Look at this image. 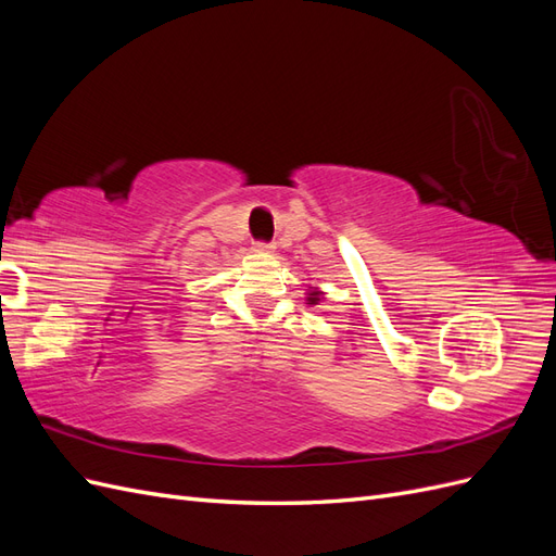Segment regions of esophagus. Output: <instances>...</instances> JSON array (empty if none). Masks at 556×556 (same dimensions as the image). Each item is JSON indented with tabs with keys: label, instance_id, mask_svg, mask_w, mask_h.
Returning <instances> with one entry per match:
<instances>
[{
	"label": "esophagus",
	"instance_id": "1",
	"mask_svg": "<svg viewBox=\"0 0 556 556\" xmlns=\"http://www.w3.org/2000/svg\"><path fill=\"white\" fill-rule=\"evenodd\" d=\"M255 250H257V252H271V250H274V243L257 241V243H255Z\"/></svg>",
	"mask_w": 556,
	"mask_h": 556
}]
</instances>
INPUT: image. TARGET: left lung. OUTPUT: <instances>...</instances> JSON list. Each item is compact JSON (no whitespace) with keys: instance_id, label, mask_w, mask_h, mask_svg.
<instances>
[{"instance_id":"8db88e82","label":"left lung","mask_w":556,"mask_h":556,"mask_svg":"<svg viewBox=\"0 0 556 556\" xmlns=\"http://www.w3.org/2000/svg\"><path fill=\"white\" fill-rule=\"evenodd\" d=\"M319 299H323V292H319L317 288H315V290H311V292H308V296H306V301H308L311 306H317V304H319Z\"/></svg>"}]
</instances>
